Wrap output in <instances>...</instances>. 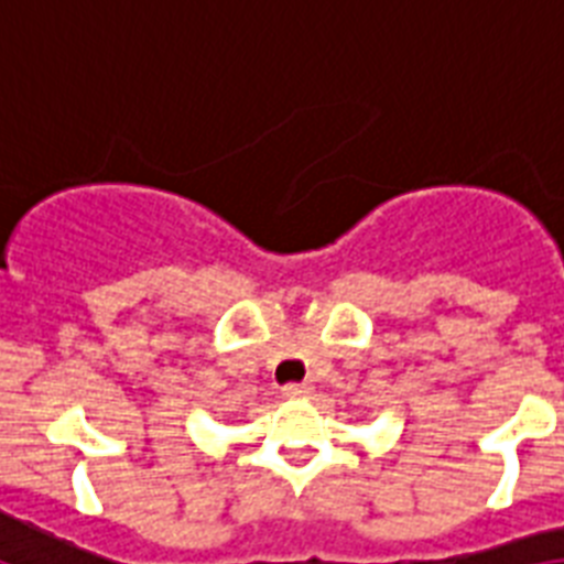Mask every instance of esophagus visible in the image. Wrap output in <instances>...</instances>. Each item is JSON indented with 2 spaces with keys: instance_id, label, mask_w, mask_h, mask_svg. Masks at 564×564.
<instances>
[{
  "instance_id": "obj_1",
  "label": "esophagus",
  "mask_w": 564,
  "mask_h": 564,
  "mask_svg": "<svg viewBox=\"0 0 564 564\" xmlns=\"http://www.w3.org/2000/svg\"><path fill=\"white\" fill-rule=\"evenodd\" d=\"M282 391H285V397H308L314 391V386L312 382H288Z\"/></svg>"
}]
</instances>
